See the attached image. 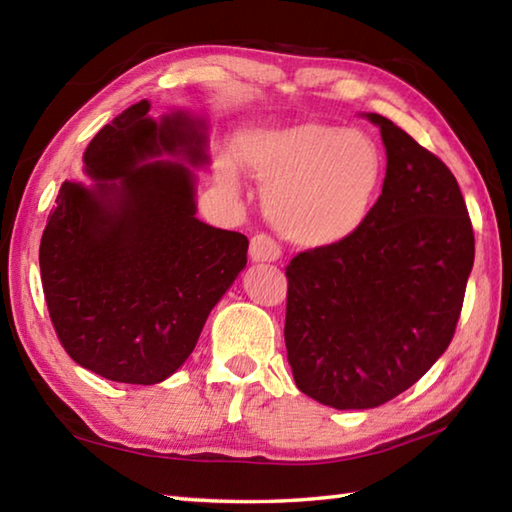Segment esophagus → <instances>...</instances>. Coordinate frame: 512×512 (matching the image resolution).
I'll return each instance as SVG.
<instances>
[{
  "label": "esophagus",
  "mask_w": 512,
  "mask_h": 512,
  "mask_svg": "<svg viewBox=\"0 0 512 512\" xmlns=\"http://www.w3.org/2000/svg\"><path fill=\"white\" fill-rule=\"evenodd\" d=\"M281 257V248L270 235L259 233L250 239V259L253 262H277Z\"/></svg>",
  "instance_id": "esophagus-1"
}]
</instances>
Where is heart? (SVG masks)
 <instances>
[{
  "label": "heart",
  "mask_w": 512,
  "mask_h": 512,
  "mask_svg": "<svg viewBox=\"0 0 512 512\" xmlns=\"http://www.w3.org/2000/svg\"><path fill=\"white\" fill-rule=\"evenodd\" d=\"M242 162L266 184L268 220L306 248L336 246L361 231L385 180L372 136L317 121L255 129L242 140ZM220 180L239 189L233 160L220 165Z\"/></svg>",
  "instance_id": "b5f03b06"
}]
</instances>
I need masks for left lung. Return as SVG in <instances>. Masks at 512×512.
<instances>
[{
  "label": "left lung",
  "instance_id": "obj_1",
  "mask_svg": "<svg viewBox=\"0 0 512 512\" xmlns=\"http://www.w3.org/2000/svg\"><path fill=\"white\" fill-rule=\"evenodd\" d=\"M387 171L365 226L286 266L297 387L334 409L385 405L429 372L458 325L475 237L458 180L389 118Z\"/></svg>",
  "mask_w": 512,
  "mask_h": 512
}]
</instances>
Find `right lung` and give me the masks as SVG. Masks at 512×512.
Returning a JSON list of instances; mask_svg holds the SVG:
<instances>
[{
  "label": "right lung",
  "instance_id": "add662e5",
  "mask_svg": "<svg viewBox=\"0 0 512 512\" xmlns=\"http://www.w3.org/2000/svg\"><path fill=\"white\" fill-rule=\"evenodd\" d=\"M140 101L83 154L96 182H63L39 246L50 321L74 363L107 380L156 385L187 361L239 270L248 239L195 217L204 123L147 116Z\"/></svg>",
  "mask_w": 512,
  "mask_h": 512
}]
</instances>
